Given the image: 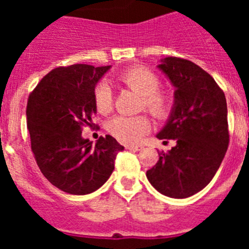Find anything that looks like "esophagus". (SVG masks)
Here are the masks:
<instances>
[{
  "instance_id": "1",
  "label": "esophagus",
  "mask_w": 249,
  "mask_h": 249,
  "mask_svg": "<svg viewBox=\"0 0 249 249\" xmlns=\"http://www.w3.org/2000/svg\"><path fill=\"white\" fill-rule=\"evenodd\" d=\"M126 148L131 149V151H141V149L143 148V146L142 144H127Z\"/></svg>"
}]
</instances>
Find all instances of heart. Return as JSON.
<instances>
[{"label":"heart","mask_w":249,"mask_h":249,"mask_svg":"<svg viewBox=\"0 0 249 249\" xmlns=\"http://www.w3.org/2000/svg\"><path fill=\"white\" fill-rule=\"evenodd\" d=\"M121 82L142 97L141 106L152 116L164 118L171 109V100L163 92L157 91L160 78L148 68L132 67L120 76ZM94 103L100 113H108L112 108V91L108 83L101 82L94 89ZM108 132L124 143H135L151 128L146 116H116L108 122Z\"/></svg>","instance_id":"obj_1"}]
</instances>
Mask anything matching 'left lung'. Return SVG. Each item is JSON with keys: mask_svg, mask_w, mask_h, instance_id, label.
Masks as SVG:
<instances>
[{"mask_svg": "<svg viewBox=\"0 0 249 249\" xmlns=\"http://www.w3.org/2000/svg\"><path fill=\"white\" fill-rule=\"evenodd\" d=\"M157 68L176 91L168 120L156 137L176 140V146L146 176L162 195L187 198L212 181L227 152V102L213 77L188 59L166 57Z\"/></svg>", "mask_w": 249, "mask_h": 249, "instance_id": "1", "label": "left lung"}]
</instances>
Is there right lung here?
I'll return each mask as SVG.
<instances>
[{
	"mask_svg": "<svg viewBox=\"0 0 249 249\" xmlns=\"http://www.w3.org/2000/svg\"><path fill=\"white\" fill-rule=\"evenodd\" d=\"M111 66L72 65L43 77L27 102V128L42 175L70 195H89L111 177L121 146L112 136L94 144L82 137L97 113L94 89Z\"/></svg>",
	"mask_w": 249,
	"mask_h": 249,
	"instance_id": "right-lung-1",
	"label": "right lung"
}]
</instances>
